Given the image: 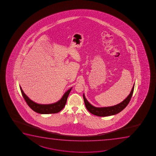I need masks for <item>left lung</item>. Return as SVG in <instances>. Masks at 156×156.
<instances>
[{
	"label": "left lung",
	"mask_w": 156,
	"mask_h": 156,
	"mask_svg": "<svg viewBox=\"0 0 156 156\" xmlns=\"http://www.w3.org/2000/svg\"><path fill=\"white\" fill-rule=\"evenodd\" d=\"M134 85L133 86L132 89L129 95L122 102L112 107H105V108H96L93 106L88 102V101L86 100V98L85 97L84 94H83V100H84L86 108L90 112L93 114L94 115H98L99 117H106V116L114 115L115 114H117L120 111H122L123 109H125L128 105L129 102H130V99L132 98L133 93L134 92Z\"/></svg>",
	"instance_id": "1"
}]
</instances>
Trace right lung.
<instances>
[{
  "label": "right lung",
  "instance_id": "1",
  "mask_svg": "<svg viewBox=\"0 0 156 156\" xmlns=\"http://www.w3.org/2000/svg\"><path fill=\"white\" fill-rule=\"evenodd\" d=\"M71 89L72 88L66 92L62 98L59 101H58V102L51 105H39L31 100L30 98L24 94L23 90H22L21 87H20V90L21 91L22 96L26 101L27 105H29V107L34 112L41 114L58 113L60 111H61L66 105L67 98Z\"/></svg>",
  "mask_w": 156,
  "mask_h": 156
}]
</instances>
